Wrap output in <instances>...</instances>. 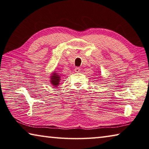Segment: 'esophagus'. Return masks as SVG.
<instances>
[{
    "mask_svg": "<svg viewBox=\"0 0 149 149\" xmlns=\"http://www.w3.org/2000/svg\"><path fill=\"white\" fill-rule=\"evenodd\" d=\"M74 70L76 72H79L80 71V67H76L74 69Z\"/></svg>",
    "mask_w": 149,
    "mask_h": 149,
    "instance_id": "obj_1",
    "label": "esophagus"
}]
</instances>
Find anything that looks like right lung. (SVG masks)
<instances>
[{
	"mask_svg": "<svg viewBox=\"0 0 149 149\" xmlns=\"http://www.w3.org/2000/svg\"><path fill=\"white\" fill-rule=\"evenodd\" d=\"M60 78L61 76L58 75V73L54 72L52 74V76L50 77V82L51 84H53V86L55 87H57L58 84H59L60 82Z\"/></svg>",
	"mask_w": 149,
	"mask_h": 149,
	"instance_id": "right-lung-1",
	"label": "right lung"
}]
</instances>
